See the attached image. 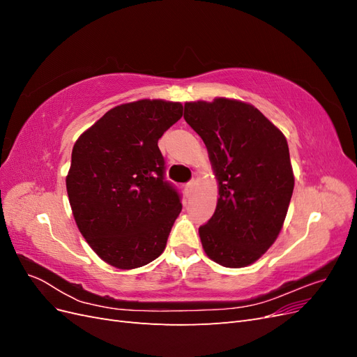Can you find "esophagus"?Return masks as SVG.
<instances>
[{"mask_svg":"<svg viewBox=\"0 0 357 357\" xmlns=\"http://www.w3.org/2000/svg\"><path fill=\"white\" fill-rule=\"evenodd\" d=\"M195 180H190V181H188L186 183V186H185V190H186V195L188 197H190L192 195V192H193V188H195Z\"/></svg>","mask_w":357,"mask_h":357,"instance_id":"esophagus-1","label":"esophagus"}]
</instances>
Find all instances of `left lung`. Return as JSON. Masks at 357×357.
<instances>
[{
    "label": "left lung",
    "mask_w": 357,
    "mask_h": 357,
    "mask_svg": "<svg viewBox=\"0 0 357 357\" xmlns=\"http://www.w3.org/2000/svg\"><path fill=\"white\" fill-rule=\"evenodd\" d=\"M185 121L207 146L219 180L218 207L199 226L204 250L223 266L250 265L275 241L294 193L286 138L235 100L186 102Z\"/></svg>",
    "instance_id": "obj_1"
}]
</instances>
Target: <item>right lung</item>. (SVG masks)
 I'll list each match as a JSON object with an SVG mask.
<instances>
[{"mask_svg": "<svg viewBox=\"0 0 357 357\" xmlns=\"http://www.w3.org/2000/svg\"><path fill=\"white\" fill-rule=\"evenodd\" d=\"M181 116L180 102L122 104L75 142L70 205L84 240L107 264L132 269L164 252L181 195L165 180L158 139Z\"/></svg>", "mask_w": 357, "mask_h": 357, "instance_id": "right-lung-1", "label": "right lung"}]
</instances>
